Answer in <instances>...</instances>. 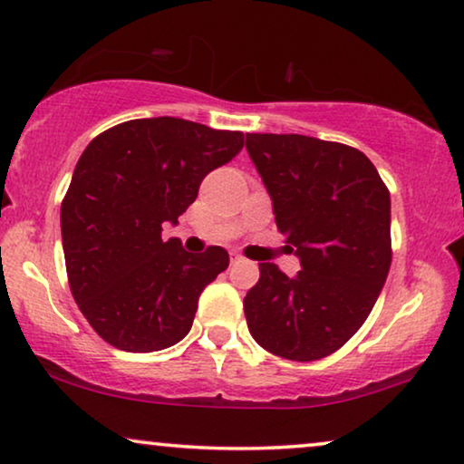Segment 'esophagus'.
Instances as JSON below:
<instances>
[{
  "label": "esophagus",
  "mask_w": 464,
  "mask_h": 464,
  "mask_svg": "<svg viewBox=\"0 0 464 464\" xmlns=\"http://www.w3.org/2000/svg\"><path fill=\"white\" fill-rule=\"evenodd\" d=\"M239 260H241V256H239V254H231V263H239Z\"/></svg>",
  "instance_id": "esophagus-1"
}]
</instances>
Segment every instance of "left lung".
Masks as SVG:
<instances>
[{
	"mask_svg": "<svg viewBox=\"0 0 464 464\" xmlns=\"http://www.w3.org/2000/svg\"><path fill=\"white\" fill-rule=\"evenodd\" d=\"M246 149L303 266L288 277L258 263L244 298L247 330L273 355L322 360L362 328L389 276V188L360 149L343 142L246 134Z\"/></svg>",
	"mask_w": 464,
	"mask_h": 464,
	"instance_id": "left-lung-1",
	"label": "left lung"
}]
</instances>
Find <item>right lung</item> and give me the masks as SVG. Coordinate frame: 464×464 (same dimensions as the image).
Masks as SVG:
<instances>
[{
  "instance_id": "right-lung-1",
  "label": "right lung",
  "mask_w": 464,
  "mask_h": 464,
  "mask_svg": "<svg viewBox=\"0 0 464 464\" xmlns=\"http://www.w3.org/2000/svg\"><path fill=\"white\" fill-rule=\"evenodd\" d=\"M241 147V132L179 117L117 123L86 147L61 229L71 295L102 341L151 353L188 334L199 295L229 266V252H185L179 239H161V225L176 223L204 176Z\"/></svg>"
}]
</instances>
